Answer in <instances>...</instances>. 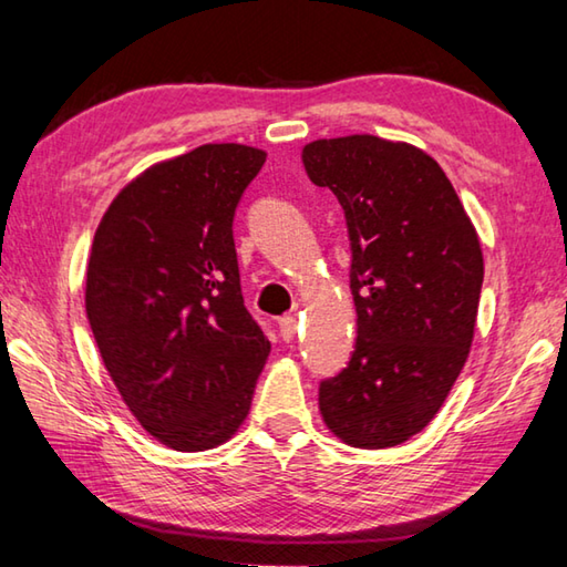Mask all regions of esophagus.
<instances>
[{"label": "esophagus", "instance_id": "obj_1", "mask_svg": "<svg viewBox=\"0 0 567 567\" xmlns=\"http://www.w3.org/2000/svg\"><path fill=\"white\" fill-rule=\"evenodd\" d=\"M297 334V320L292 318V315H287V318H280V338L285 342H292Z\"/></svg>", "mask_w": 567, "mask_h": 567}]
</instances>
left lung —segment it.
<instances>
[{"label": "left lung", "instance_id": "left-lung-1", "mask_svg": "<svg viewBox=\"0 0 567 567\" xmlns=\"http://www.w3.org/2000/svg\"><path fill=\"white\" fill-rule=\"evenodd\" d=\"M302 165L344 209L358 310L348 368L320 382L322 420L352 447H395L437 415L467 360L483 249L443 167L408 142L315 140Z\"/></svg>", "mask_w": 567, "mask_h": 567}]
</instances>
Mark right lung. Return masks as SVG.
Wrapping results in <instances>:
<instances>
[{"mask_svg": "<svg viewBox=\"0 0 567 567\" xmlns=\"http://www.w3.org/2000/svg\"><path fill=\"white\" fill-rule=\"evenodd\" d=\"M265 159L225 142L157 162L94 233L84 290L94 342L124 405L179 453L237 433L270 354L243 300L233 237Z\"/></svg>", "mask_w": 567, "mask_h": 567, "instance_id": "right-lung-1", "label": "right lung"}]
</instances>
